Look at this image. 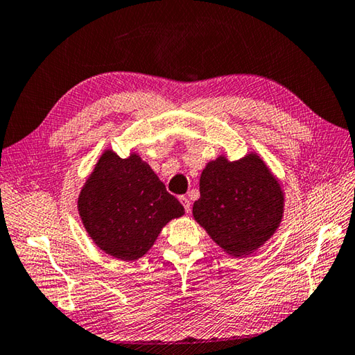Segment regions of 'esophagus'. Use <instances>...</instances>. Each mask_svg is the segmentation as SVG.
<instances>
[{"label":"esophagus","instance_id":"1","mask_svg":"<svg viewBox=\"0 0 355 355\" xmlns=\"http://www.w3.org/2000/svg\"><path fill=\"white\" fill-rule=\"evenodd\" d=\"M179 200H180V204L184 205L185 211H187V213H190V211H191V202H190V199L187 198V196H180V198H179Z\"/></svg>","mask_w":355,"mask_h":355}]
</instances>
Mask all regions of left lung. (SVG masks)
Instances as JSON below:
<instances>
[{"label":"left lung","instance_id":"8db88e82","mask_svg":"<svg viewBox=\"0 0 355 355\" xmlns=\"http://www.w3.org/2000/svg\"><path fill=\"white\" fill-rule=\"evenodd\" d=\"M199 193L193 216L229 255H250L282 223L283 190L258 155L211 160L200 175Z\"/></svg>","mask_w":355,"mask_h":355}]
</instances>
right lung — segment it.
<instances>
[{
    "mask_svg": "<svg viewBox=\"0 0 355 355\" xmlns=\"http://www.w3.org/2000/svg\"><path fill=\"white\" fill-rule=\"evenodd\" d=\"M78 213L100 249L135 261L168 220L184 215V207L137 155L122 159L106 150L80 191Z\"/></svg>",
    "mask_w": 355,
    "mask_h": 355,
    "instance_id": "1",
    "label": "right lung"
}]
</instances>
